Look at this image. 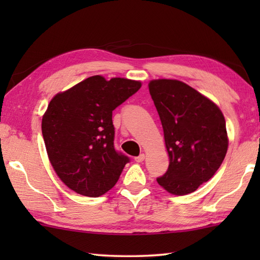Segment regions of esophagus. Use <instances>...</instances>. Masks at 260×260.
Segmentation results:
<instances>
[{"instance_id":"obj_1","label":"esophagus","mask_w":260,"mask_h":260,"mask_svg":"<svg viewBox=\"0 0 260 260\" xmlns=\"http://www.w3.org/2000/svg\"><path fill=\"white\" fill-rule=\"evenodd\" d=\"M144 158H146V156H144V153H141L140 156L135 157L134 159H135V161H136V162H142V161L144 160Z\"/></svg>"}]
</instances>
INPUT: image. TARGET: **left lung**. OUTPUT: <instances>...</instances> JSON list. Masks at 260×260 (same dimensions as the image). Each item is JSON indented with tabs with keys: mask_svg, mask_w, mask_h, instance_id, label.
<instances>
[{
	"mask_svg": "<svg viewBox=\"0 0 260 260\" xmlns=\"http://www.w3.org/2000/svg\"><path fill=\"white\" fill-rule=\"evenodd\" d=\"M170 158L159 186L187 195L213 177L228 148L226 121L212 101L187 83L171 79L149 82Z\"/></svg>",
	"mask_w": 260,
	"mask_h": 260,
	"instance_id": "8db88e82",
	"label": "left lung"
}]
</instances>
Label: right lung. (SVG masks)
<instances>
[{"label": "right lung", "instance_id": "add662e5", "mask_svg": "<svg viewBox=\"0 0 260 260\" xmlns=\"http://www.w3.org/2000/svg\"><path fill=\"white\" fill-rule=\"evenodd\" d=\"M141 82L93 76L50 101L42 135L56 174L77 193L99 197L117 183L129 158L113 146L112 111Z\"/></svg>", "mask_w": 260, "mask_h": 260}]
</instances>
